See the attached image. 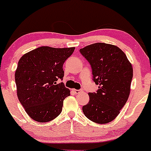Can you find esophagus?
I'll return each mask as SVG.
<instances>
[{"label":"esophagus","mask_w":151,"mask_h":151,"mask_svg":"<svg viewBox=\"0 0 151 151\" xmlns=\"http://www.w3.org/2000/svg\"><path fill=\"white\" fill-rule=\"evenodd\" d=\"M72 91H73L74 93H76V94H77V93L82 92V90H81V89H72Z\"/></svg>","instance_id":"obj_1"}]
</instances>
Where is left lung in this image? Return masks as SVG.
I'll list each match as a JSON object with an SVG mask.
<instances>
[{"label": "left lung", "mask_w": 151, "mask_h": 151, "mask_svg": "<svg viewBox=\"0 0 151 151\" xmlns=\"http://www.w3.org/2000/svg\"><path fill=\"white\" fill-rule=\"evenodd\" d=\"M89 62L96 92L89 93V101L83 113L96 124L111 122L120 113L129 99L133 67L125 53L113 45L97 42L79 50Z\"/></svg>", "instance_id": "obj_1"}]
</instances>
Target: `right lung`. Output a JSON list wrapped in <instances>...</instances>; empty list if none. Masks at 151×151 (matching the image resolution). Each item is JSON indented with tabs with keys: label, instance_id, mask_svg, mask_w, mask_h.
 <instances>
[{
	"label": "right lung",
	"instance_id": "obj_1",
	"mask_svg": "<svg viewBox=\"0 0 151 151\" xmlns=\"http://www.w3.org/2000/svg\"><path fill=\"white\" fill-rule=\"evenodd\" d=\"M74 49L40 47L19 60L15 74L17 94L33 120L48 122L61 114L64 99L70 91L57 81L63 79V64Z\"/></svg>",
	"mask_w": 151,
	"mask_h": 151
}]
</instances>
